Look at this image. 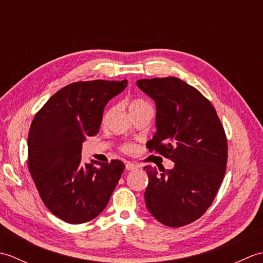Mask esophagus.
I'll return each mask as SVG.
<instances>
[{"label": "esophagus", "mask_w": 263, "mask_h": 263, "mask_svg": "<svg viewBox=\"0 0 263 263\" xmlns=\"http://www.w3.org/2000/svg\"><path fill=\"white\" fill-rule=\"evenodd\" d=\"M125 168H126L127 171H135V170L138 168V166H137L136 164H133V163H126Z\"/></svg>", "instance_id": "1"}]
</instances>
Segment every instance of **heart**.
Listing matches in <instances>:
<instances>
[{"instance_id": "obj_1", "label": "heart", "mask_w": 263, "mask_h": 263, "mask_svg": "<svg viewBox=\"0 0 263 263\" xmlns=\"http://www.w3.org/2000/svg\"><path fill=\"white\" fill-rule=\"evenodd\" d=\"M142 107H150V106L146 102H143V100H141V99L133 100V102L130 104V109L142 108ZM124 150H125V152H132L133 146H132V144H127V146L124 147Z\"/></svg>"}]
</instances>
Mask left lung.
I'll return each mask as SVG.
<instances>
[{
  "label": "left lung",
  "mask_w": 263,
  "mask_h": 263,
  "mask_svg": "<svg viewBox=\"0 0 263 263\" xmlns=\"http://www.w3.org/2000/svg\"><path fill=\"white\" fill-rule=\"evenodd\" d=\"M156 104V133L147 147L174 161L172 170L146 166V205L170 227L197 220L214 201L226 172L227 140L216 109L175 77L137 81Z\"/></svg>",
  "instance_id": "8db88e82"
}]
</instances>
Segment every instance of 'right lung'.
<instances>
[{"instance_id":"add662e5","label":"right lung","mask_w":263,"mask_h":263,"mask_svg":"<svg viewBox=\"0 0 263 263\" xmlns=\"http://www.w3.org/2000/svg\"><path fill=\"white\" fill-rule=\"evenodd\" d=\"M127 80L73 82L54 93L35 115L28 135V168L44 204L69 224L96 218L124 171L121 160L98 167L81 163L82 143L97 135L106 104Z\"/></svg>"}]
</instances>
